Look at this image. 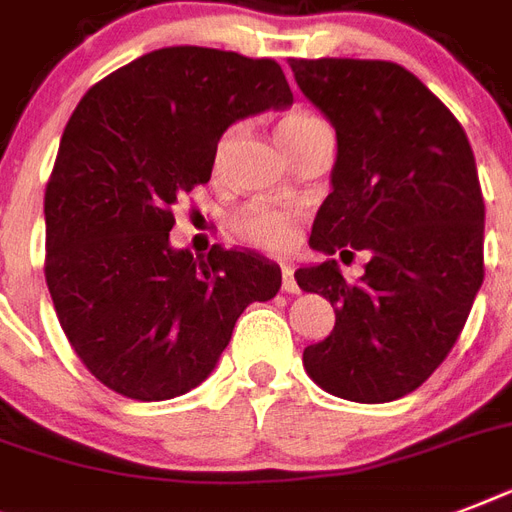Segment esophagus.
Instances as JSON below:
<instances>
[{"instance_id":"esophagus-1","label":"esophagus","mask_w":512,"mask_h":512,"mask_svg":"<svg viewBox=\"0 0 512 512\" xmlns=\"http://www.w3.org/2000/svg\"><path fill=\"white\" fill-rule=\"evenodd\" d=\"M281 289L287 292V295H297L300 287H297L295 281V271H292V265H281Z\"/></svg>"}]
</instances>
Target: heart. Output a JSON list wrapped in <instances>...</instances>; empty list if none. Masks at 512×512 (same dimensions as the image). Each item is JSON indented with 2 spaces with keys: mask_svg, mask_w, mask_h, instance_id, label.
I'll list each match as a JSON object with an SVG mask.
<instances>
[{
  "mask_svg": "<svg viewBox=\"0 0 512 512\" xmlns=\"http://www.w3.org/2000/svg\"><path fill=\"white\" fill-rule=\"evenodd\" d=\"M321 124L324 122L319 116L308 114V111H292L279 122V140L303 135L313 127H321ZM233 135H236V127L223 132V138L217 140L215 162L223 159V154L231 146ZM228 233H231V239H236L244 247L260 249V252H284L297 239V215L289 212V209L252 201V204H244L228 217Z\"/></svg>",
  "mask_w": 512,
  "mask_h": 512,
  "instance_id": "1",
  "label": "heart"
}]
</instances>
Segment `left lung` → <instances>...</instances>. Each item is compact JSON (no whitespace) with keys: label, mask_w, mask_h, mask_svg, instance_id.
Wrapping results in <instances>:
<instances>
[{"label":"left lung","mask_w":512,"mask_h":512,"mask_svg":"<svg viewBox=\"0 0 512 512\" xmlns=\"http://www.w3.org/2000/svg\"><path fill=\"white\" fill-rule=\"evenodd\" d=\"M297 87L337 132L332 193L311 247L353 257L297 268L327 297L335 329L303 350L305 372L332 396L382 404L412 393L460 337L484 284V196L468 135L425 84L390 60H289Z\"/></svg>","instance_id":"obj_1"}]
</instances>
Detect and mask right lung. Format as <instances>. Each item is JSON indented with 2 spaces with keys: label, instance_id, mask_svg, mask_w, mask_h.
<instances>
[{
  "label": "right lung",
  "instance_id": "right-lung-1",
  "mask_svg": "<svg viewBox=\"0 0 512 512\" xmlns=\"http://www.w3.org/2000/svg\"><path fill=\"white\" fill-rule=\"evenodd\" d=\"M287 106L276 60L209 47L140 55L79 100L44 191V279L71 348L106 388L183 396L215 369L244 308L276 297V263L220 244L193 257L170 231L223 132Z\"/></svg>",
  "mask_w": 512,
  "mask_h": 512
}]
</instances>
